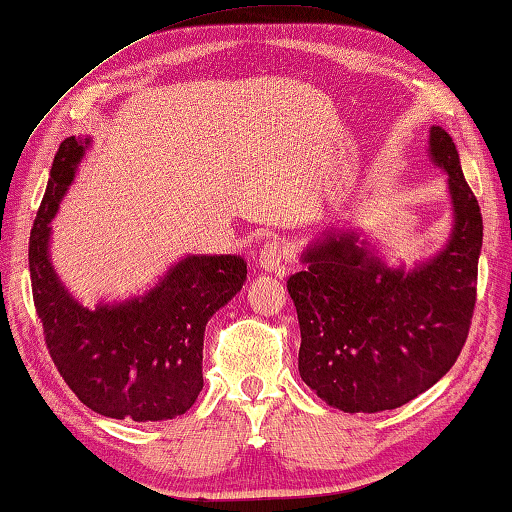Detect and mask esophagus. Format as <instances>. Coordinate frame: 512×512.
Returning <instances> with one entry per match:
<instances>
[{
  "label": "esophagus",
  "instance_id": "esophagus-1",
  "mask_svg": "<svg viewBox=\"0 0 512 512\" xmlns=\"http://www.w3.org/2000/svg\"><path fill=\"white\" fill-rule=\"evenodd\" d=\"M289 262V246H285L282 241H266L262 250H259V269L266 273H275L278 278H285L289 271Z\"/></svg>",
  "mask_w": 512,
  "mask_h": 512
}]
</instances>
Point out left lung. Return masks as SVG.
I'll use <instances>...</instances> for the list:
<instances>
[{"label":"left lung","mask_w":512,"mask_h":512,"mask_svg":"<svg viewBox=\"0 0 512 512\" xmlns=\"http://www.w3.org/2000/svg\"><path fill=\"white\" fill-rule=\"evenodd\" d=\"M444 170L451 234L412 269L387 266L358 230L330 227L300 255L307 269L287 289L300 323L298 371L321 401L344 412L401 408L431 389L465 346L476 303L483 218L462 175L456 143L428 134Z\"/></svg>","instance_id":"obj_1"}]
</instances>
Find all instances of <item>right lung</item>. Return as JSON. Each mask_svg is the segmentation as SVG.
<instances>
[{"instance_id": "add662e5", "label": "right lung", "mask_w": 512, "mask_h": 512, "mask_svg": "<svg viewBox=\"0 0 512 512\" xmlns=\"http://www.w3.org/2000/svg\"><path fill=\"white\" fill-rule=\"evenodd\" d=\"M91 143V136H70L54 157L29 237L36 312L56 369L81 403L111 419L166 421L202 392L207 321L239 294L248 269L239 255H186L141 296L79 303L54 269L50 241Z\"/></svg>"}]
</instances>
